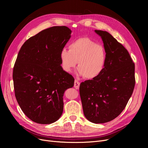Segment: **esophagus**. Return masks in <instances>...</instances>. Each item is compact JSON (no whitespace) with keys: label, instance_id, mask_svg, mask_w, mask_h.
<instances>
[{"label":"esophagus","instance_id":"esophagus-1","mask_svg":"<svg viewBox=\"0 0 148 148\" xmlns=\"http://www.w3.org/2000/svg\"><path fill=\"white\" fill-rule=\"evenodd\" d=\"M80 83L78 80H75V81H74V88L76 89H78L79 88V87H80Z\"/></svg>","mask_w":148,"mask_h":148}]
</instances>
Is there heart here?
<instances>
[{
  "instance_id": "obj_1",
  "label": "heart",
  "mask_w": 148,
  "mask_h": 148,
  "mask_svg": "<svg viewBox=\"0 0 148 148\" xmlns=\"http://www.w3.org/2000/svg\"><path fill=\"white\" fill-rule=\"evenodd\" d=\"M69 50L62 49L59 54L62 69L71 71L78 61V73L88 79H94L104 71L107 54L104 47L88 37L77 39L69 44Z\"/></svg>"
}]
</instances>
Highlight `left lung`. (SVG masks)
Returning a JSON list of instances; mask_svg holds the SVG:
<instances>
[{
  "instance_id": "8db88e82",
  "label": "left lung",
  "mask_w": 148,
  "mask_h": 148,
  "mask_svg": "<svg viewBox=\"0 0 148 148\" xmlns=\"http://www.w3.org/2000/svg\"><path fill=\"white\" fill-rule=\"evenodd\" d=\"M95 32L103 41L106 63L96 79L81 83L80 95L86 118L103 123L118 117L126 107L135 86V65L127 50L111 34Z\"/></svg>"
}]
</instances>
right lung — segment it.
Listing matches in <instances>:
<instances>
[{"mask_svg":"<svg viewBox=\"0 0 148 148\" xmlns=\"http://www.w3.org/2000/svg\"><path fill=\"white\" fill-rule=\"evenodd\" d=\"M66 26L42 30L23 44L13 69L15 96L27 117L40 124L58 121L64 110L65 91L73 77L60 66V50L71 38Z\"/></svg>","mask_w":148,"mask_h":148,"instance_id":"1","label":"right lung"}]
</instances>
